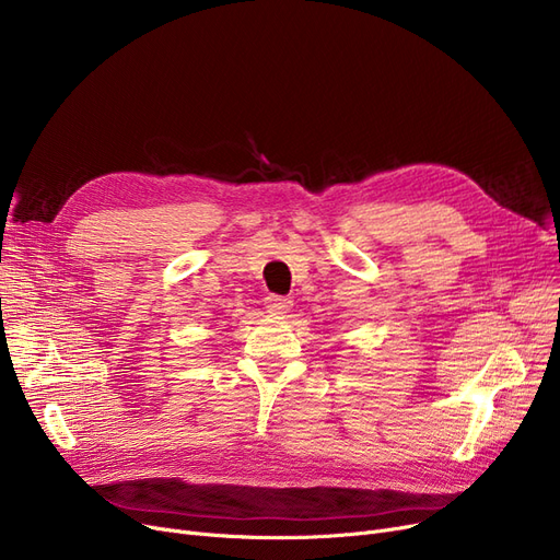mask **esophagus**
<instances>
[{"label":"esophagus","instance_id":"34e87169","mask_svg":"<svg viewBox=\"0 0 560 560\" xmlns=\"http://www.w3.org/2000/svg\"><path fill=\"white\" fill-rule=\"evenodd\" d=\"M292 306L290 298H281V295H268L265 298V308L270 313H288Z\"/></svg>","mask_w":560,"mask_h":560}]
</instances>
